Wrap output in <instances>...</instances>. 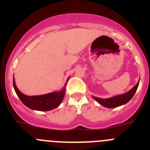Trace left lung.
<instances>
[{"mask_svg":"<svg viewBox=\"0 0 150 150\" xmlns=\"http://www.w3.org/2000/svg\"><path fill=\"white\" fill-rule=\"evenodd\" d=\"M139 82H140V79L138 80L137 84L135 85L132 89L127 91L126 93L116 95V96L111 97L109 98H97V97L95 96L92 97H93V98L95 100L98 102L100 105L107 107V108H115V107H120V106L128 103L133 98L134 95L137 88H138Z\"/></svg>","mask_w":150,"mask_h":150,"instance_id":"left-lung-1","label":"left lung"}]
</instances>
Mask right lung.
Masks as SVG:
<instances>
[{
  "mask_svg": "<svg viewBox=\"0 0 150 150\" xmlns=\"http://www.w3.org/2000/svg\"><path fill=\"white\" fill-rule=\"evenodd\" d=\"M13 83L16 93L18 95V98L20 99L21 101L30 109L39 111L52 110L59 107L65 95V86L67 85V83H66L64 87L60 91H53L51 93L38 95V96H28L18 90L16 85L14 76H13Z\"/></svg>",
  "mask_w": 150,
  "mask_h": 150,
  "instance_id": "add662e5",
  "label": "right lung"
}]
</instances>
